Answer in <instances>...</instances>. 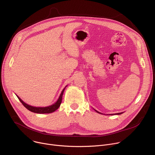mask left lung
Listing matches in <instances>:
<instances>
[{"label":"left lung","mask_w":155,"mask_h":155,"mask_svg":"<svg viewBox=\"0 0 155 155\" xmlns=\"http://www.w3.org/2000/svg\"><path fill=\"white\" fill-rule=\"evenodd\" d=\"M94 110L96 111V112H97V113H100V114H102V113H101V112H98V111H97L96 110H95L94 109ZM123 112H119V113H116V114H110V115H119V114H122Z\"/></svg>","instance_id":"8db88e82"}]
</instances>
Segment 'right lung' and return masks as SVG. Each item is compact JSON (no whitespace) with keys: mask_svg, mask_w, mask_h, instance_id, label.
Segmentation results:
<instances>
[{"mask_svg":"<svg viewBox=\"0 0 155 155\" xmlns=\"http://www.w3.org/2000/svg\"><path fill=\"white\" fill-rule=\"evenodd\" d=\"M66 87L62 91V92L61 93V95L59 97V99L58 100V101H56L54 104H52L49 106H47V107H34V106L28 105V104H27L26 103H25V102H23L17 95V96L18 97L20 101L23 104V105L27 109H28L29 110H30L33 112H35V113H38V114H48V113H51V112H54L55 110H57L60 107V105L62 103V95H63L64 91L65 88H66Z\"/></svg>","mask_w":155,"mask_h":155,"instance_id":"add662e5","label":"right lung"}]
</instances>
